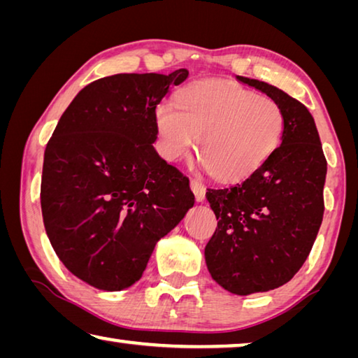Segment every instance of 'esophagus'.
Instances as JSON below:
<instances>
[{"label":"esophagus","mask_w":358,"mask_h":358,"mask_svg":"<svg viewBox=\"0 0 358 358\" xmlns=\"http://www.w3.org/2000/svg\"><path fill=\"white\" fill-rule=\"evenodd\" d=\"M191 189L194 192L196 201L197 202H203L206 201V186H203L202 181L199 180H191Z\"/></svg>","instance_id":"obj_1"}]
</instances>
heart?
Listing matches in <instances>:
<instances>
[{"label":"heart","mask_w":358,"mask_h":358,"mask_svg":"<svg viewBox=\"0 0 358 358\" xmlns=\"http://www.w3.org/2000/svg\"><path fill=\"white\" fill-rule=\"evenodd\" d=\"M162 152L169 161L188 157L199 141L203 166L213 178L237 181L253 173L279 146L285 116L277 101L224 83L181 90L177 106L156 108Z\"/></svg>","instance_id":"heart-1"}]
</instances>
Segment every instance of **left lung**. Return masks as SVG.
<instances>
[{"instance_id":"obj_1","label":"left lung","mask_w":358,"mask_h":358,"mask_svg":"<svg viewBox=\"0 0 358 358\" xmlns=\"http://www.w3.org/2000/svg\"><path fill=\"white\" fill-rule=\"evenodd\" d=\"M236 79L279 103L282 143L242 183L208 189L218 228L206 247L212 279L248 296L285 285L301 269L323 218L327 161L308 108L268 83Z\"/></svg>"}]
</instances>
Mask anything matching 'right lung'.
Returning <instances> with one entry per match:
<instances>
[{
    "label": "right lung",
    "mask_w": 358,
    "mask_h": 358,
    "mask_svg": "<svg viewBox=\"0 0 358 358\" xmlns=\"http://www.w3.org/2000/svg\"><path fill=\"white\" fill-rule=\"evenodd\" d=\"M189 71L97 79L44 151L41 210L65 268L103 292L140 280L156 243L194 206L189 180L157 155L156 106Z\"/></svg>",
    "instance_id": "right-lung-1"
}]
</instances>
